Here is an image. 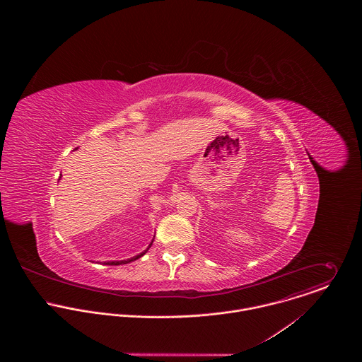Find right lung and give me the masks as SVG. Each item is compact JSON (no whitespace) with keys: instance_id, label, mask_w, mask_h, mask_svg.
<instances>
[{"instance_id":"right-lung-1","label":"right lung","mask_w":362,"mask_h":362,"mask_svg":"<svg viewBox=\"0 0 362 362\" xmlns=\"http://www.w3.org/2000/svg\"><path fill=\"white\" fill-rule=\"evenodd\" d=\"M78 149V148H76ZM153 243V241H152ZM152 243L149 244V247H148V250L152 247ZM148 250L146 251H144V252H141L139 255H136V257H134V258L125 259V260H108V262H104V264H111V266H117V264H125V263H129V262H134V260H136V259L141 258V257H144L146 252H148Z\"/></svg>"}]
</instances>
